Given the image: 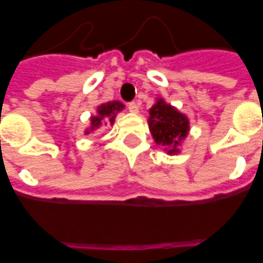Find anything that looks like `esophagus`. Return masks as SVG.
Wrapping results in <instances>:
<instances>
[{"label": "esophagus", "instance_id": "esophagus-1", "mask_svg": "<svg viewBox=\"0 0 263 263\" xmlns=\"http://www.w3.org/2000/svg\"><path fill=\"white\" fill-rule=\"evenodd\" d=\"M127 107L131 113H138V110H139V106H138V103L136 102H129L127 105Z\"/></svg>", "mask_w": 263, "mask_h": 263}]
</instances>
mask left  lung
<instances>
[{
    "label": "left lung",
    "instance_id": "left-lung-1",
    "mask_svg": "<svg viewBox=\"0 0 263 263\" xmlns=\"http://www.w3.org/2000/svg\"><path fill=\"white\" fill-rule=\"evenodd\" d=\"M148 128L157 144H162L169 154L179 153L177 146L188 134L187 117L162 99L150 109Z\"/></svg>",
    "mask_w": 263,
    "mask_h": 263
}]
</instances>
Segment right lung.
Instances as JSON below:
<instances>
[{
  "label": "right lung",
  "instance_id": "obj_1",
  "mask_svg": "<svg viewBox=\"0 0 263 263\" xmlns=\"http://www.w3.org/2000/svg\"><path fill=\"white\" fill-rule=\"evenodd\" d=\"M124 107V105L121 102H107L102 103L101 106L98 107V115L91 117V129H95L98 128L101 124H102V120H107L109 123L113 124L115 121V117L117 115V111H120ZM91 129H87L86 134H90Z\"/></svg>",
  "mask_w": 263,
  "mask_h": 263
}]
</instances>
